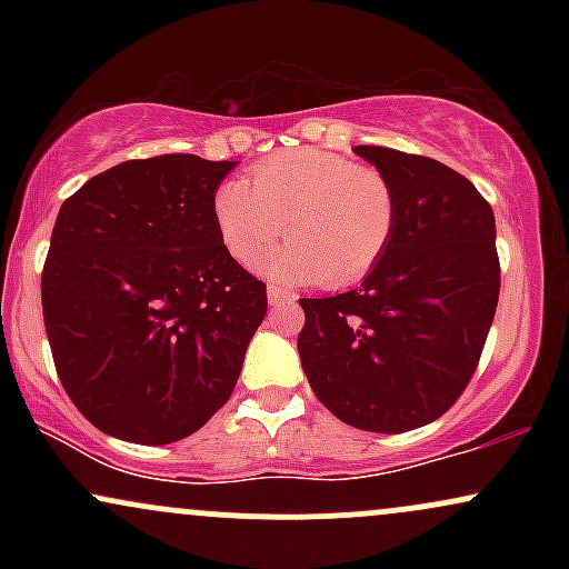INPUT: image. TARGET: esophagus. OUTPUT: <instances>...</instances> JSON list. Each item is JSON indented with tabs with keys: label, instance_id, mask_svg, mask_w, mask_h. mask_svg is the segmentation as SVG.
Here are the masks:
<instances>
[{
	"label": "esophagus",
	"instance_id": "obj_1",
	"mask_svg": "<svg viewBox=\"0 0 569 569\" xmlns=\"http://www.w3.org/2000/svg\"><path fill=\"white\" fill-rule=\"evenodd\" d=\"M267 299H270V305H293L297 302V293L289 289H280V286H267Z\"/></svg>",
	"mask_w": 569,
	"mask_h": 569
}]
</instances>
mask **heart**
<instances>
[{
  "instance_id": "1",
  "label": "heart",
  "mask_w": 569,
  "mask_h": 569,
  "mask_svg": "<svg viewBox=\"0 0 569 569\" xmlns=\"http://www.w3.org/2000/svg\"><path fill=\"white\" fill-rule=\"evenodd\" d=\"M221 243L253 264L280 232L289 238L262 267L286 280L345 286L369 276L398 224L396 187L375 166L326 149H289L227 181L213 200Z\"/></svg>"
}]
</instances>
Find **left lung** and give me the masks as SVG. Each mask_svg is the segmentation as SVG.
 <instances>
[{
	"mask_svg": "<svg viewBox=\"0 0 569 569\" xmlns=\"http://www.w3.org/2000/svg\"><path fill=\"white\" fill-rule=\"evenodd\" d=\"M396 187L398 224L358 289L299 299L312 393L352 428L403 433L439 420L471 382L500 293L495 217L439 160L356 147Z\"/></svg>",
	"mask_w": 569,
	"mask_h": 569,
	"instance_id": "1",
	"label": "left lung"
}]
</instances>
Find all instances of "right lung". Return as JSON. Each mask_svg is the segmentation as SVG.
<instances>
[{"mask_svg":"<svg viewBox=\"0 0 569 569\" xmlns=\"http://www.w3.org/2000/svg\"><path fill=\"white\" fill-rule=\"evenodd\" d=\"M234 162L128 160L63 200L42 270L56 371L103 433L171 443L224 407L267 312L213 217Z\"/></svg>","mask_w":569,"mask_h":569,"instance_id":"obj_1","label":"right lung"}]
</instances>
